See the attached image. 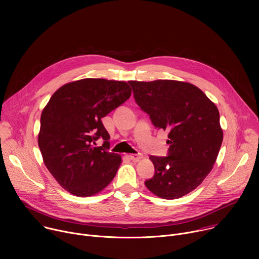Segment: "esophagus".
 <instances>
[{
	"mask_svg": "<svg viewBox=\"0 0 259 259\" xmlns=\"http://www.w3.org/2000/svg\"><path fill=\"white\" fill-rule=\"evenodd\" d=\"M129 159L132 160V161H139L140 159H142V154H133V155H130L129 156Z\"/></svg>",
	"mask_w": 259,
	"mask_h": 259,
	"instance_id": "1",
	"label": "esophagus"
}]
</instances>
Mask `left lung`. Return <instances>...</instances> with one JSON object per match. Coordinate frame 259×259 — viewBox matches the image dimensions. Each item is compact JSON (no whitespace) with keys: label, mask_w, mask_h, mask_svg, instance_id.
I'll use <instances>...</instances> for the list:
<instances>
[{"label":"left lung","mask_w":259,"mask_h":259,"mask_svg":"<svg viewBox=\"0 0 259 259\" xmlns=\"http://www.w3.org/2000/svg\"><path fill=\"white\" fill-rule=\"evenodd\" d=\"M137 105L157 129L167 130L166 157L151 156L155 174L144 181L156 196L173 200L199 187L213 168L224 133L216 105L193 84L130 81Z\"/></svg>","instance_id":"8db88e82"}]
</instances>
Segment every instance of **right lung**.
Wrapping results in <instances>:
<instances>
[{
	"label": "right lung",
	"mask_w": 259,
	"mask_h": 259,
	"mask_svg": "<svg viewBox=\"0 0 259 259\" xmlns=\"http://www.w3.org/2000/svg\"><path fill=\"white\" fill-rule=\"evenodd\" d=\"M131 95L126 82L83 79L60 87L41 115L38 143L44 163L60 186L90 197L114 179L121 156L109 153L101 119ZM102 139L101 147L96 141Z\"/></svg>",
	"instance_id": "1"
}]
</instances>
